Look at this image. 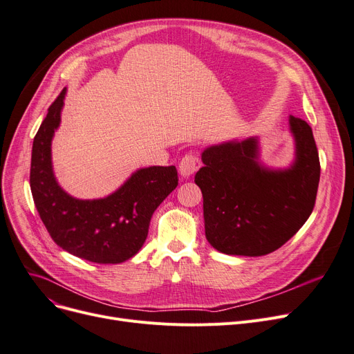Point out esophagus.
<instances>
[{
	"mask_svg": "<svg viewBox=\"0 0 354 354\" xmlns=\"http://www.w3.org/2000/svg\"><path fill=\"white\" fill-rule=\"evenodd\" d=\"M201 166H203V163L198 155H195V153H187V155L182 158V160L179 163V174L182 176L188 178V176L194 175L195 172H198Z\"/></svg>",
	"mask_w": 354,
	"mask_h": 354,
	"instance_id": "34e87169",
	"label": "esophagus"
}]
</instances>
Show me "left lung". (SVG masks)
I'll list each match as a JSON object with an SVG mask.
<instances>
[{
    "mask_svg": "<svg viewBox=\"0 0 354 354\" xmlns=\"http://www.w3.org/2000/svg\"><path fill=\"white\" fill-rule=\"evenodd\" d=\"M297 160L286 171L256 162L257 142L224 143L204 150L195 183L204 196L205 236L225 254L263 256L297 234L311 215L319 182V158L308 122L290 115Z\"/></svg>",
    "mask_w": 354,
    "mask_h": 354,
    "instance_id": "8db88e82",
    "label": "left lung"
}]
</instances>
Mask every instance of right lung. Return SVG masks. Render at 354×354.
<instances>
[{"instance_id": "right-lung-1", "label": "right lung", "mask_w": 354, "mask_h": 354, "mask_svg": "<svg viewBox=\"0 0 354 354\" xmlns=\"http://www.w3.org/2000/svg\"><path fill=\"white\" fill-rule=\"evenodd\" d=\"M65 92L49 106L33 142L30 188L35 205L59 248L94 263H121L142 249L153 212L178 185V171L151 166L137 171L106 198L82 201L69 196L57 185L50 158Z\"/></svg>"}]
</instances>
